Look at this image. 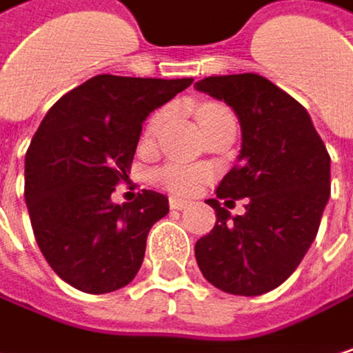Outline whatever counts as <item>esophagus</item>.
Wrapping results in <instances>:
<instances>
[{"label": "esophagus", "mask_w": 353, "mask_h": 353, "mask_svg": "<svg viewBox=\"0 0 353 353\" xmlns=\"http://www.w3.org/2000/svg\"><path fill=\"white\" fill-rule=\"evenodd\" d=\"M169 207H171V209H175V211H184V209H188V207H190V203H188V201H182V199L171 196V199H169Z\"/></svg>", "instance_id": "1"}]
</instances>
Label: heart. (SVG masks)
<instances>
[{
    "instance_id": "obj_1",
    "label": "heart",
    "mask_w": 353,
    "mask_h": 353,
    "mask_svg": "<svg viewBox=\"0 0 353 353\" xmlns=\"http://www.w3.org/2000/svg\"><path fill=\"white\" fill-rule=\"evenodd\" d=\"M223 115H232V113H230L225 107H221V105H203V107L196 111V117H199L201 128H203L205 123L217 119V117H223ZM167 117H169V111H167V109L157 111V113L150 117V121L146 123L144 136H146L148 140H152V138L161 132V128L165 125ZM159 182H161L163 188H167V190H171V192H175V194H194V192L201 188V184L205 182V173L199 171V169H192V167L171 165V167H167V169H163V171L159 173Z\"/></svg>"
}]
</instances>
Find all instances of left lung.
I'll use <instances>...</instances> for the list:
<instances>
[{"instance_id":"obj_1","label":"left lung","mask_w":353,"mask_h":353,"mask_svg":"<svg viewBox=\"0 0 353 353\" xmlns=\"http://www.w3.org/2000/svg\"><path fill=\"white\" fill-rule=\"evenodd\" d=\"M194 88L238 115V165L217 196L248 199L246 213L236 217L219 201H207L217 223L196 242V263L225 294H267L296 271L316 238L331 196V157L308 111L265 76H209Z\"/></svg>"}]
</instances>
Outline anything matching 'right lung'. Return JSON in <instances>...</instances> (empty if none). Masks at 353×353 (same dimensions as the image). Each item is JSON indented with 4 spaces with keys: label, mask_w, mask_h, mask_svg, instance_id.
<instances>
[{
    "label": "right lung",
    "mask_w": 353,
    "mask_h": 353,
    "mask_svg": "<svg viewBox=\"0 0 353 353\" xmlns=\"http://www.w3.org/2000/svg\"><path fill=\"white\" fill-rule=\"evenodd\" d=\"M190 84L101 74L43 117L24 159V199L45 261L72 288L109 294L136 277L169 201L144 190L117 205L111 194L128 180L144 119Z\"/></svg>",
    "instance_id": "add662e5"
}]
</instances>
